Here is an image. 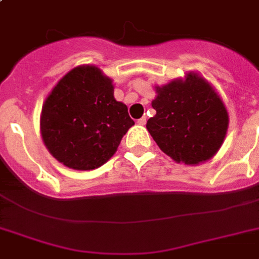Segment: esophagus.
<instances>
[{"instance_id":"obj_1","label":"esophagus","mask_w":259,"mask_h":259,"mask_svg":"<svg viewBox=\"0 0 259 259\" xmlns=\"http://www.w3.org/2000/svg\"><path fill=\"white\" fill-rule=\"evenodd\" d=\"M137 123H138V125H142V126L145 125V123H146V117L140 118V119H138V121H137Z\"/></svg>"}]
</instances>
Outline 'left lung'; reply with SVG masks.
<instances>
[{
  "label": "left lung",
  "instance_id": "8db88e82",
  "mask_svg": "<svg viewBox=\"0 0 259 259\" xmlns=\"http://www.w3.org/2000/svg\"><path fill=\"white\" fill-rule=\"evenodd\" d=\"M156 115L146 129L158 148L176 162L196 165L217 153L225 141L229 114L221 97L205 79L188 72L156 87Z\"/></svg>",
  "mask_w": 259,
  "mask_h": 259
}]
</instances>
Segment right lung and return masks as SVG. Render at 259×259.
<instances>
[{
	"label": "right lung",
	"instance_id": "right-lung-1",
	"mask_svg": "<svg viewBox=\"0 0 259 259\" xmlns=\"http://www.w3.org/2000/svg\"><path fill=\"white\" fill-rule=\"evenodd\" d=\"M133 125L126 105L114 98L113 80L95 66L75 67L64 75L47 97L40 117L47 149L76 170L109 161Z\"/></svg>",
	"mask_w": 259,
	"mask_h": 259
}]
</instances>
